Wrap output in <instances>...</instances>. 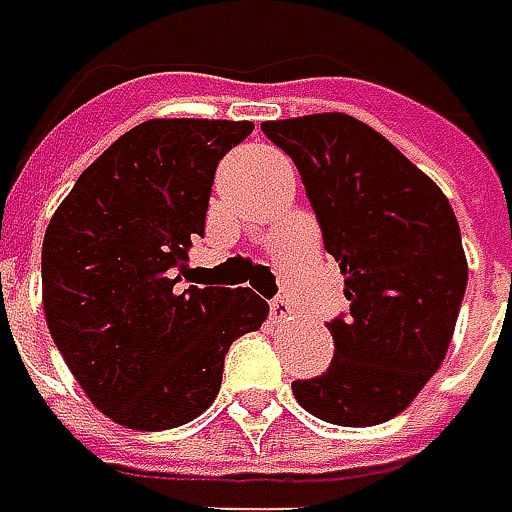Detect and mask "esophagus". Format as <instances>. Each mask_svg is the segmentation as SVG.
Instances as JSON below:
<instances>
[{"instance_id":"34e87169","label":"esophagus","mask_w":512,"mask_h":512,"mask_svg":"<svg viewBox=\"0 0 512 512\" xmlns=\"http://www.w3.org/2000/svg\"><path fill=\"white\" fill-rule=\"evenodd\" d=\"M270 314H273V320H279V322L294 320L296 317L294 302H288L285 296H276V299L270 302Z\"/></svg>"}]
</instances>
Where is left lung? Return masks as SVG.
<instances>
[{"label": "left lung", "instance_id": "8db88e82", "mask_svg": "<svg viewBox=\"0 0 512 512\" xmlns=\"http://www.w3.org/2000/svg\"><path fill=\"white\" fill-rule=\"evenodd\" d=\"M262 132L294 158L348 299L328 322L331 366L294 380V397L337 426L389 421L447 357L467 291L458 218L441 187L357 117L268 120Z\"/></svg>", "mask_w": 512, "mask_h": 512}]
</instances>
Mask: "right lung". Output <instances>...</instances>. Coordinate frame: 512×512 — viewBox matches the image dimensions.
<instances>
[{"mask_svg": "<svg viewBox=\"0 0 512 512\" xmlns=\"http://www.w3.org/2000/svg\"><path fill=\"white\" fill-rule=\"evenodd\" d=\"M250 132V120H146L77 178L48 221V331L91 403L126 429L198 418L216 400L227 348L268 317L250 288L181 285L218 161Z\"/></svg>", "mask_w": 512, "mask_h": 512, "instance_id": "1", "label": "right lung"}]
</instances>
